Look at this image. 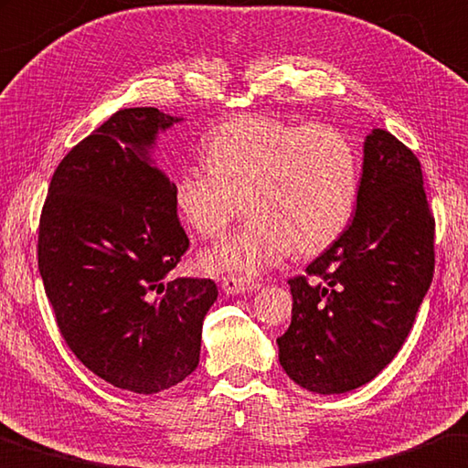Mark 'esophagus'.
Instances as JSON below:
<instances>
[{
  "label": "esophagus",
  "instance_id": "obj_1",
  "mask_svg": "<svg viewBox=\"0 0 468 468\" xmlns=\"http://www.w3.org/2000/svg\"><path fill=\"white\" fill-rule=\"evenodd\" d=\"M221 288H224L226 294H244V292H252V290H259L261 284L257 280H247L242 275H226L221 280Z\"/></svg>",
  "mask_w": 468,
  "mask_h": 468
}]
</instances>
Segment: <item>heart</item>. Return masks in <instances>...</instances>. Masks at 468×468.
Returning <instances> with one entry per match:
<instances>
[{
    "instance_id": "b5f03b06",
    "label": "heart",
    "mask_w": 468,
    "mask_h": 468,
    "mask_svg": "<svg viewBox=\"0 0 468 468\" xmlns=\"http://www.w3.org/2000/svg\"><path fill=\"white\" fill-rule=\"evenodd\" d=\"M207 165H182L174 197L184 219L219 239L240 216L232 239L207 252L213 271L257 275L296 249L317 255L346 229L358 197V157L340 130L271 116H242L213 130Z\"/></svg>"
}]
</instances>
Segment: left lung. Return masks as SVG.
Segmentation results:
<instances>
[{
	"instance_id": "left-lung-1",
	"label": "left lung",
	"mask_w": 468,
	"mask_h": 468,
	"mask_svg": "<svg viewBox=\"0 0 468 468\" xmlns=\"http://www.w3.org/2000/svg\"><path fill=\"white\" fill-rule=\"evenodd\" d=\"M433 239L417 155L373 130L355 218L306 275L288 280L292 324L278 338L288 378L309 392L342 394L389 365L431 284Z\"/></svg>"
}]
</instances>
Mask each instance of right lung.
Returning <instances> with one entry per match:
<instances>
[{"mask_svg": "<svg viewBox=\"0 0 468 468\" xmlns=\"http://www.w3.org/2000/svg\"><path fill=\"white\" fill-rule=\"evenodd\" d=\"M174 122L155 107L113 113L61 159L39 219L37 259L61 338L89 371L134 394L197 369L218 298L209 278L167 280L190 240L149 147Z\"/></svg>", "mask_w": 468, "mask_h": 468, "instance_id": "right-lung-1", "label": "right lung"}]
</instances>
